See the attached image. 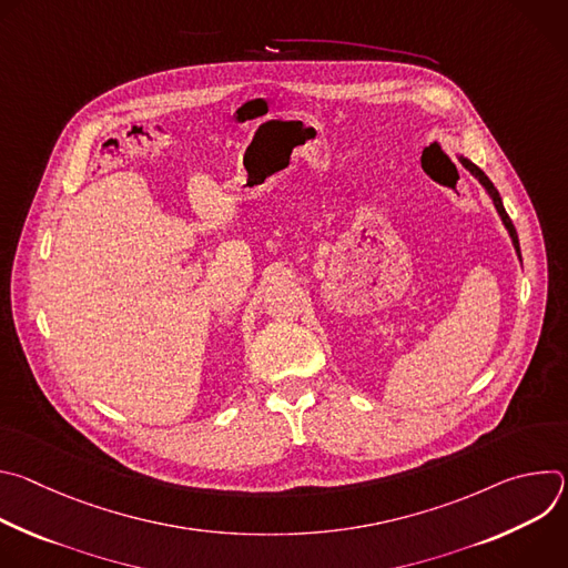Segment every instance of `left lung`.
<instances>
[{
	"label": "left lung",
	"instance_id": "obj_1",
	"mask_svg": "<svg viewBox=\"0 0 568 568\" xmlns=\"http://www.w3.org/2000/svg\"><path fill=\"white\" fill-rule=\"evenodd\" d=\"M460 164L478 180V184H483V189L488 191V195L493 197V202H495V206H497V211H499V215H501V220H504V224H506V229H508V233H510V237H513V245H515V250H517V256L521 258V250H519V237H517V229H515V224H513V220L508 217V213H506V209H504V202H501V197H499V193H497V189L493 186V182L485 178V173L478 169V166H474L471 161H467V159H460Z\"/></svg>",
	"mask_w": 568,
	"mask_h": 568
}]
</instances>
